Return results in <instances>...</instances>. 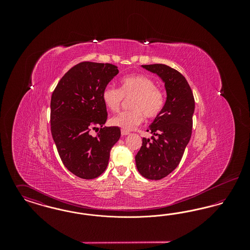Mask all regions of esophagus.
<instances>
[{
  "label": "esophagus",
  "mask_w": 250,
  "mask_h": 250,
  "mask_svg": "<svg viewBox=\"0 0 250 250\" xmlns=\"http://www.w3.org/2000/svg\"><path fill=\"white\" fill-rule=\"evenodd\" d=\"M122 136H127V135H129L130 133L128 132V131H125V130H122Z\"/></svg>",
  "instance_id": "1"
}]
</instances>
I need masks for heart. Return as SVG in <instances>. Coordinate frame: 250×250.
Wrapping results in <instances>:
<instances>
[{
  "mask_svg": "<svg viewBox=\"0 0 250 250\" xmlns=\"http://www.w3.org/2000/svg\"><path fill=\"white\" fill-rule=\"evenodd\" d=\"M120 84V89L107 85L102 91V100L112 112L118 111L124 97L133 96L129 103L130 110L123 111L111 118L112 125L123 130H132L143 122V115L147 119H154L159 115L165 104V97L151 78L131 75L123 78Z\"/></svg>",
  "mask_w": 250,
  "mask_h": 250,
  "instance_id": "obj_1",
  "label": "heart"
}]
</instances>
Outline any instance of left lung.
<instances>
[{
	"label": "left lung",
	"instance_id": "left-lung-1",
	"mask_svg": "<svg viewBox=\"0 0 250 250\" xmlns=\"http://www.w3.org/2000/svg\"><path fill=\"white\" fill-rule=\"evenodd\" d=\"M142 67L161 79L167 99L163 109L147 130L153 136L151 139L143 138V146L135 160L143 177L160 180L177 167L189 143L195 101L189 84L180 72L161 63Z\"/></svg>",
	"mask_w": 250,
	"mask_h": 250
}]
</instances>
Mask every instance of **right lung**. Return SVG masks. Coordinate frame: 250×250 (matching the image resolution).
Masks as SVG:
<instances>
[{
    "mask_svg": "<svg viewBox=\"0 0 250 250\" xmlns=\"http://www.w3.org/2000/svg\"><path fill=\"white\" fill-rule=\"evenodd\" d=\"M118 73L111 63L80 62L64 74L51 95L53 141L64 167L80 178H96L105 171L121 137L119 127L103 126L107 113L102 91ZM98 126L102 128L93 137L89 131Z\"/></svg>",
    "mask_w": 250,
    "mask_h": 250,
    "instance_id": "right-lung-1",
    "label": "right lung"
}]
</instances>
